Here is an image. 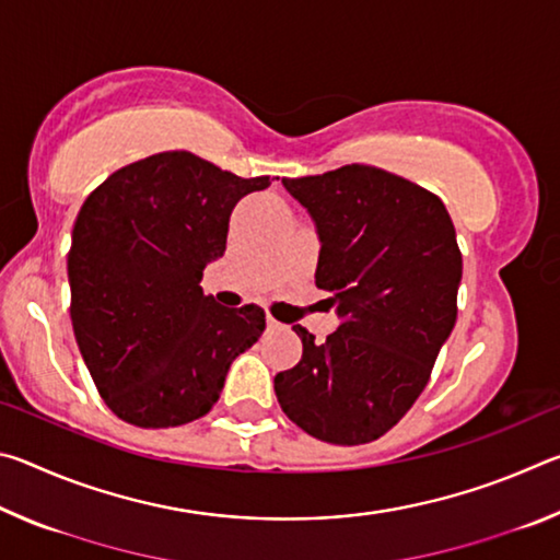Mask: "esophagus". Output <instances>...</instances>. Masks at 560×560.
Listing matches in <instances>:
<instances>
[{
	"mask_svg": "<svg viewBox=\"0 0 560 560\" xmlns=\"http://www.w3.org/2000/svg\"><path fill=\"white\" fill-rule=\"evenodd\" d=\"M267 326H269V328H279L281 324H279V320L273 318V316H267Z\"/></svg>",
	"mask_w": 560,
	"mask_h": 560,
	"instance_id": "1",
	"label": "esophagus"
}]
</instances>
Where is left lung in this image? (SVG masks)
Returning <instances> with one entry per match:
<instances>
[{"label": "left lung", "instance_id": "left-lung-1", "mask_svg": "<svg viewBox=\"0 0 560 560\" xmlns=\"http://www.w3.org/2000/svg\"><path fill=\"white\" fill-rule=\"evenodd\" d=\"M281 183L316 224V287L340 326L326 343L293 326L303 353L273 390L311 438L373 442L420 397L457 320V232L438 195L373 165Z\"/></svg>", "mask_w": 560, "mask_h": 560}]
</instances>
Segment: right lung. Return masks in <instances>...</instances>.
<instances>
[{
	"mask_svg": "<svg viewBox=\"0 0 560 560\" xmlns=\"http://www.w3.org/2000/svg\"><path fill=\"white\" fill-rule=\"evenodd\" d=\"M269 185L170 150L86 197L71 232V324L120 420L158 430L207 415L232 360L264 334V308L220 306L200 281L226 249L234 205Z\"/></svg>",
	"mask_w": 560,
	"mask_h": 560,
	"instance_id": "right-lung-1",
	"label": "right lung"
}]
</instances>
